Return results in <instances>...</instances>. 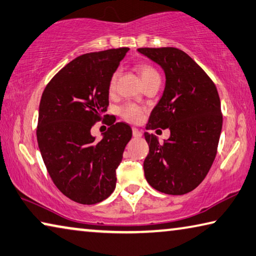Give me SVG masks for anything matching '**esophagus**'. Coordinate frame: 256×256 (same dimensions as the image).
<instances>
[{
  "label": "esophagus",
  "mask_w": 256,
  "mask_h": 256,
  "mask_svg": "<svg viewBox=\"0 0 256 256\" xmlns=\"http://www.w3.org/2000/svg\"><path fill=\"white\" fill-rule=\"evenodd\" d=\"M132 134H133V136H134V138H139V136H142V133H141L140 130H138L136 128H132Z\"/></svg>",
  "instance_id": "34e87169"
}]
</instances>
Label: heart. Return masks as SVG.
<instances>
[{
    "label": "heart",
    "instance_id": "1",
    "mask_svg": "<svg viewBox=\"0 0 256 256\" xmlns=\"http://www.w3.org/2000/svg\"><path fill=\"white\" fill-rule=\"evenodd\" d=\"M138 70H139L141 77H142L144 83H148L152 80H155L160 77L158 72L150 66L148 64H138ZM117 76H118V70H115L109 77L108 80V91L112 93L116 88V82H117ZM144 114V108L139 106L134 102H126L120 108V115L123 117L124 120H126L131 123H138L142 120Z\"/></svg>",
    "mask_w": 256,
    "mask_h": 256
}]
</instances>
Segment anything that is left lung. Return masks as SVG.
Masks as SVG:
<instances>
[{
    "label": "left lung",
    "mask_w": 256,
    "mask_h": 256,
    "mask_svg": "<svg viewBox=\"0 0 256 256\" xmlns=\"http://www.w3.org/2000/svg\"><path fill=\"white\" fill-rule=\"evenodd\" d=\"M138 51L160 64L166 76L163 96L150 114L147 130L171 131L163 144L144 133L149 144L144 176L158 192L184 194L205 179L216 156L222 128L220 96L210 77L180 48Z\"/></svg>",
    "instance_id": "8db88e82"
}]
</instances>
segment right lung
<instances>
[{
	"instance_id": "obj_1",
	"label": "right lung",
	"mask_w": 256,
	"mask_h": 256,
	"mask_svg": "<svg viewBox=\"0 0 256 256\" xmlns=\"http://www.w3.org/2000/svg\"><path fill=\"white\" fill-rule=\"evenodd\" d=\"M128 48L90 52L72 60L44 88L36 136L48 176L64 196L92 205L110 196L116 170L132 130L104 115L109 106L108 80ZM102 120L110 128L101 140L90 128Z\"/></svg>"
}]
</instances>
